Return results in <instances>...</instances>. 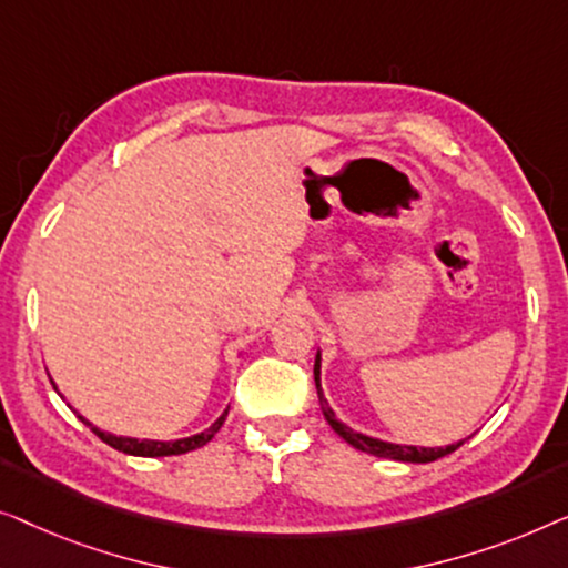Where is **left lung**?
Returning a JSON list of instances; mask_svg holds the SVG:
<instances>
[{"instance_id": "1", "label": "left lung", "mask_w": 568, "mask_h": 568, "mask_svg": "<svg viewBox=\"0 0 568 568\" xmlns=\"http://www.w3.org/2000/svg\"><path fill=\"white\" fill-rule=\"evenodd\" d=\"M314 381H316V390H318V404H322V414L324 419L329 422V427L337 433L342 440L349 443L357 450L363 453H371V455H378V458H390V460H402V463H433L437 458H443V455L458 450V447L466 443V440H458L453 445H440V447H422V445H398V443H388V440H378V437H371V435H363L357 433V429L347 427L345 422L334 417L332 406L326 404L324 398V390H322V349L316 353V363H314Z\"/></svg>"}]
</instances>
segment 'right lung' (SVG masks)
Here are the masks:
<instances>
[{"mask_svg": "<svg viewBox=\"0 0 568 568\" xmlns=\"http://www.w3.org/2000/svg\"><path fill=\"white\" fill-rule=\"evenodd\" d=\"M55 388V386H53ZM63 398V396H61ZM79 419L84 422L87 427L92 429L94 435L100 437L102 443H108L110 447H115V450H121L125 455H141V458H164V455H182V453H190V450H197V447H203L205 443L213 440V435L219 433L223 427V422L229 417V406L223 409V414L219 419L213 422L211 427H205L203 433L197 435H190V437H180V440H139V437H125V435H113V433H105V429L94 427L92 422H87L82 414L74 412Z\"/></svg>", "mask_w": 568, "mask_h": 568, "instance_id": "right-lung-1", "label": "right lung"}]
</instances>
